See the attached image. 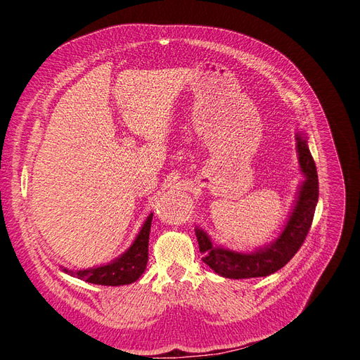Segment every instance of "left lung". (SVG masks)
Segmentation results:
<instances>
[{
  "mask_svg": "<svg viewBox=\"0 0 360 360\" xmlns=\"http://www.w3.org/2000/svg\"><path fill=\"white\" fill-rule=\"evenodd\" d=\"M296 139L299 163L304 180L299 188L297 200L285 228L275 242L255 249L254 252H237V250L213 246L210 237L198 226L195 228L200 252L204 255L202 261L217 275L230 279L269 276L284 267L303 245L314 219L315 205L319 202V176L309 153L307 136L297 134Z\"/></svg>",
  "mask_w": 360,
  "mask_h": 360,
  "instance_id": "left-lung-1",
  "label": "left lung"
}]
</instances>
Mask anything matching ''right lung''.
I'll list each match as a JSON object with an SVG mask.
<instances>
[{
	"label": "right lung",
	"instance_id": "1",
	"mask_svg": "<svg viewBox=\"0 0 360 360\" xmlns=\"http://www.w3.org/2000/svg\"><path fill=\"white\" fill-rule=\"evenodd\" d=\"M153 213L147 216V219L138 233L134 243L126 250L123 255H120L111 263L99 267H91L85 270L73 271L69 269H63L70 276H76L85 282L97 285H127L132 284L139 276L144 274L148 261V237H150V226Z\"/></svg>",
	"mask_w": 360,
	"mask_h": 360
}]
</instances>
